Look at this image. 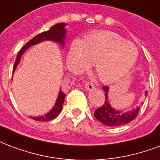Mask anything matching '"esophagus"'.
Instances as JSON below:
<instances>
[{
	"label": "esophagus",
	"instance_id": "1",
	"mask_svg": "<svg viewBox=\"0 0 160 160\" xmlns=\"http://www.w3.org/2000/svg\"><path fill=\"white\" fill-rule=\"evenodd\" d=\"M86 89L87 91H91V90L95 89V86L92 83V82H86Z\"/></svg>",
	"mask_w": 160,
	"mask_h": 160
}]
</instances>
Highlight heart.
I'll use <instances>...</instances> for the list:
<instances>
[{"label": "heart", "instance_id": "obj_1", "mask_svg": "<svg viewBox=\"0 0 160 160\" xmlns=\"http://www.w3.org/2000/svg\"><path fill=\"white\" fill-rule=\"evenodd\" d=\"M138 57L134 44L112 31L91 33L83 41H74L68 53V63L74 72L94 68L100 80L106 83L120 80L133 68Z\"/></svg>", "mask_w": 160, "mask_h": 160}]
</instances>
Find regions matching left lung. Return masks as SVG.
<instances>
[{
  "label": "left lung",
  "mask_w": 160,
  "mask_h": 160,
  "mask_svg": "<svg viewBox=\"0 0 160 160\" xmlns=\"http://www.w3.org/2000/svg\"><path fill=\"white\" fill-rule=\"evenodd\" d=\"M102 90L105 92V101L101 107L98 108L94 112V116L98 121L107 126H121L131 122L137 118L140 107H137L132 111L123 113L121 111L116 110L110 106L109 102L108 100V86H102ZM147 92H145V96Z\"/></svg>",
  "instance_id": "obj_1"
}]
</instances>
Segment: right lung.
<instances>
[{"mask_svg":"<svg viewBox=\"0 0 160 160\" xmlns=\"http://www.w3.org/2000/svg\"><path fill=\"white\" fill-rule=\"evenodd\" d=\"M65 25H66V23H57L55 25H53L52 27H51L50 29H48L47 31H44L42 33H40L39 35H35V37L32 38L30 41H28L25 44V46L19 51V52L18 54L17 58H16L15 62H14L13 70H12V72H14L15 68H17L18 64V62L20 61V58H21V56L23 55V52L30 46L40 43V42L43 41H55V42H58L62 46H63L65 35H66V30L64 29ZM65 96H66V94L63 93L62 91H60L58 96V99H57L56 103L54 105V107L52 108V109L51 110L50 112L47 113V114L44 115V116L31 117L32 119H35V120H37V121H49V120H52L53 119H55L59 113H61V111H62V104L64 102Z\"/></svg>","mask_w":160,"mask_h":160,"instance_id":"1","label":"right lung"}]
</instances>
